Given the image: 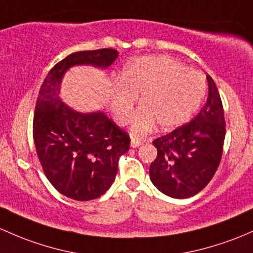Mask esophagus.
<instances>
[{"label": "esophagus", "mask_w": 253, "mask_h": 253, "mask_svg": "<svg viewBox=\"0 0 253 253\" xmlns=\"http://www.w3.org/2000/svg\"><path fill=\"white\" fill-rule=\"evenodd\" d=\"M142 143L143 142L140 139H137V138H132V139H131V147L132 148H138L140 144H142Z\"/></svg>", "instance_id": "1"}]
</instances>
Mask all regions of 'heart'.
Masks as SVG:
<instances>
[{
	"mask_svg": "<svg viewBox=\"0 0 253 253\" xmlns=\"http://www.w3.org/2000/svg\"><path fill=\"white\" fill-rule=\"evenodd\" d=\"M140 94L143 106L134 115L132 132L143 134L155 126L169 129L185 124L206 94V80L199 71L166 55H149L131 60L115 82L111 111L119 124H126Z\"/></svg>",
	"mask_w": 253,
	"mask_h": 253,
	"instance_id": "obj_1",
	"label": "heart"
}]
</instances>
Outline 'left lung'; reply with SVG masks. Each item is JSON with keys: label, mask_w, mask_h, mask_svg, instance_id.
Here are the masks:
<instances>
[{"label": "left lung", "mask_w": 253, "mask_h": 253, "mask_svg": "<svg viewBox=\"0 0 253 253\" xmlns=\"http://www.w3.org/2000/svg\"><path fill=\"white\" fill-rule=\"evenodd\" d=\"M209 97L190 122L153 142L158 156L149 174L161 193L174 199L196 195L209 184L222 159L225 137L223 104L210 75Z\"/></svg>", "instance_id": "8db88e82"}]
</instances>
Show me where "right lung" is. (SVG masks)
<instances>
[{"label": "right lung", "instance_id": "obj_1", "mask_svg": "<svg viewBox=\"0 0 253 253\" xmlns=\"http://www.w3.org/2000/svg\"><path fill=\"white\" fill-rule=\"evenodd\" d=\"M113 48L82 50L55 64L44 79L34 114V142L50 184L66 198L88 201L113 184L129 135L102 111L79 113L60 98L64 74L76 65L106 69L118 58Z\"/></svg>", "mask_w": 253, "mask_h": 253}]
</instances>
